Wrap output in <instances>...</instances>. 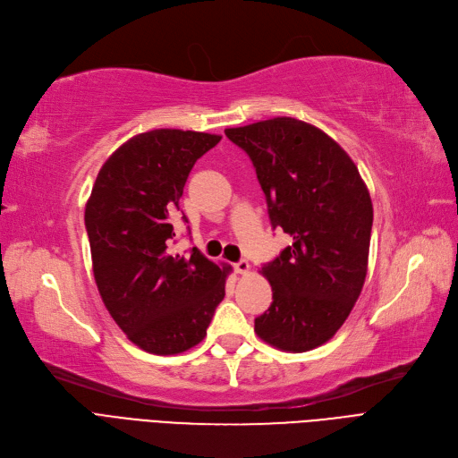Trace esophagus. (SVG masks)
I'll use <instances>...</instances> for the list:
<instances>
[{
	"instance_id": "obj_1",
	"label": "esophagus",
	"mask_w": 458,
	"mask_h": 458,
	"mask_svg": "<svg viewBox=\"0 0 458 458\" xmlns=\"http://www.w3.org/2000/svg\"><path fill=\"white\" fill-rule=\"evenodd\" d=\"M233 269H235V273H249V269H250V266H249V262L247 260H240V262H235L233 264Z\"/></svg>"
}]
</instances>
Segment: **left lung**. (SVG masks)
Masks as SVG:
<instances>
[{"instance_id": "1", "label": "left lung", "mask_w": 458, "mask_h": 458, "mask_svg": "<svg viewBox=\"0 0 458 458\" xmlns=\"http://www.w3.org/2000/svg\"><path fill=\"white\" fill-rule=\"evenodd\" d=\"M225 134L256 168L273 228L292 237L262 273L271 307L254 320L260 339L309 352L341 329L369 264L372 202L350 155L318 127L273 117Z\"/></svg>"}]
</instances>
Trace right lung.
I'll list each match as a JSON object with an SVG mask.
<instances>
[{
    "mask_svg": "<svg viewBox=\"0 0 458 458\" xmlns=\"http://www.w3.org/2000/svg\"><path fill=\"white\" fill-rule=\"evenodd\" d=\"M221 138L180 129L136 134L98 170L86 204L98 293L129 341L149 353L196 346L225 297L228 264L196 247L191 256L172 252L187 177Z\"/></svg>",
    "mask_w": 458,
    "mask_h": 458,
    "instance_id": "right-lung-1",
    "label": "right lung"
}]
</instances>
